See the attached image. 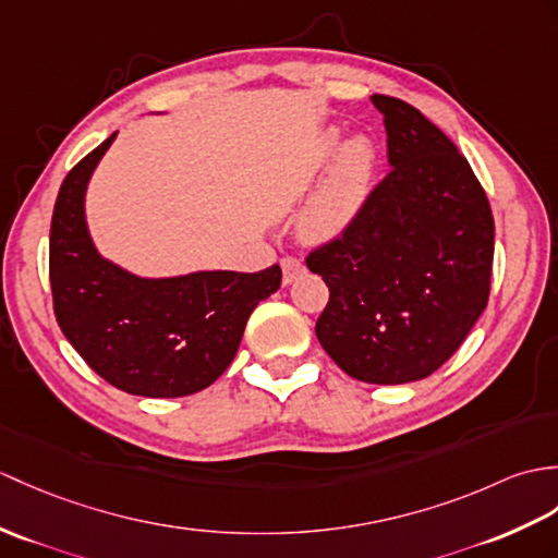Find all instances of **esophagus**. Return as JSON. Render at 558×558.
I'll return each instance as SVG.
<instances>
[{
	"instance_id": "34e87169",
	"label": "esophagus",
	"mask_w": 558,
	"mask_h": 558,
	"mask_svg": "<svg viewBox=\"0 0 558 558\" xmlns=\"http://www.w3.org/2000/svg\"><path fill=\"white\" fill-rule=\"evenodd\" d=\"M280 266H282V284H292V282H294V278L300 276L302 270H304L302 262H296V258H292V256L282 258Z\"/></svg>"
}]
</instances>
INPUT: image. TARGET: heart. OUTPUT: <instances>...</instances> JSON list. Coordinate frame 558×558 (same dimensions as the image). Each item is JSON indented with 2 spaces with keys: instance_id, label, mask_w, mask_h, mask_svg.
<instances>
[{
  "instance_id": "heart-1",
  "label": "heart",
  "mask_w": 558,
  "mask_h": 558,
  "mask_svg": "<svg viewBox=\"0 0 558 558\" xmlns=\"http://www.w3.org/2000/svg\"><path fill=\"white\" fill-rule=\"evenodd\" d=\"M328 163L326 178L300 216L308 240H338L356 226L371 197L378 157L366 135L342 140L340 128H328L318 145V166Z\"/></svg>"
}]
</instances>
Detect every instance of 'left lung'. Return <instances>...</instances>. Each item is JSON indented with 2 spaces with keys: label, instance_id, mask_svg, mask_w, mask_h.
I'll return each instance as SVG.
<instances>
[{
  "label": "left lung",
  "instance_id": "8db88e82",
  "mask_svg": "<svg viewBox=\"0 0 558 558\" xmlns=\"http://www.w3.org/2000/svg\"><path fill=\"white\" fill-rule=\"evenodd\" d=\"M392 171L356 226L311 252L328 306L316 338L347 375L416 383L457 352L487 306L495 218L454 142L397 97L373 95Z\"/></svg>",
  "mask_w": 558,
  "mask_h": 558
}]
</instances>
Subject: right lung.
I'll return each instance as SVG.
<instances>
[{"mask_svg":"<svg viewBox=\"0 0 558 558\" xmlns=\"http://www.w3.org/2000/svg\"><path fill=\"white\" fill-rule=\"evenodd\" d=\"M113 140L116 133L61 183L49 230L54 314L75 352L113 387L151 399L187 397L232 364L252 311L280 288V266L145 278L101 256L85 194Z\"/></svg>","mask_w":558,"mask_h":558,"instance_id":"right-lung-1","label":"right lung"}]
</instances>
